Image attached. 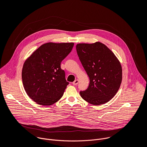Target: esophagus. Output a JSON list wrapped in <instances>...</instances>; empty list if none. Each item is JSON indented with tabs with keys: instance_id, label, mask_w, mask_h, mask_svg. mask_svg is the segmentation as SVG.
<instances>
[{
	"instance_id": "esophagus-1",
	"label": "esophagus",
	"mask_w": 147,
	"mask_h": 147,
	"mask_svg": "<svg viewBox=\"0 0 147 147\" xmlns=\"http://www.w3.org/2000/svg\"><path fill=\"white\" fill-rule=\"evenodd\" d=\"M78 82H79L78 80H76L73 82V84L74 86H76V85H77V84H78Z\"/></svg>"
}]
</instances>
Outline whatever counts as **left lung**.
I'll use <instances>...</instances> for the list:
<instances>
[{
	"instance_id": "obj_1",
	"label": "left lung",
	"mask_w": 147,
	"mask_h": 147,
	"mask_svg": "<svg viewBox=\"0 0 147 147\" xmlns=\"http://www.w3.org/2000/svg\"><path fill=\"white\" fill-rule=\"evenodd\" d=\"M76 50L81 64L90 78L88 88L81 96L94 105L109 102L117 92L122 81L120 62L105 45L78 44Z\"/></svg>"
}]
</instances>
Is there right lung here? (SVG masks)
Here are the masks:
<instances>
[{
	"mask_svg": "<svg viewBox=\"0 0 147 147\" xmlns=\"http://www.w3.org/2000/svg\"><path fill=\"white\" fill-rule=\"evenodd\" d=\"M73 42L42 45L24 61L22 76L24 90L35 102L50 106L63 95L69 84L60 63L71 51Z\"/></svg>",
	"mask_w": 147,
	"mask_h": 147,
	"instance_id": "add662e5",
	"label": "right lung"
}]
</instances>
